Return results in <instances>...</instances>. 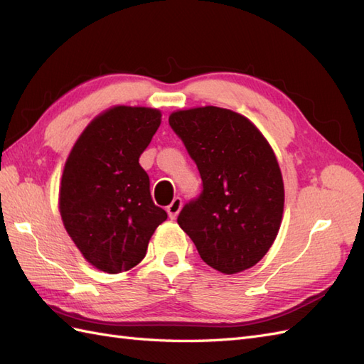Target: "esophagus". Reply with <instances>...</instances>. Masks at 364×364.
Wrapping results in <instances>:
<instances>
[{
	"instance_id": "34e87169",
	"label": "esophagus",
	"mask_w": 364,
	"mask_h": 364,
	"mask_svg": "<svg viewBox=\"0 0 364 364\" xmlns=\"http://www.w3.org/2000/svg\"><path fill=\"white\" fill-rule=\"evenodd\" d=\"M181 208H182V199L181 198H174L173 202L168 206H166V213H168L170 219L178 218Z\"/></svg>"
}]
</instances>
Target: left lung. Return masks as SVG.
I'll return each mask as SVG.
<instances>
[{
  "instance_id": "1",
  "label": "left lung",
  "mask_w": 364,
  "mask_h": 364,
  "mask_svg": "<svg viewBox=\"0 0 364 364\" xmlns=\"http://www.w3.org/2000/svg\"><path fill=\"white\" fill-rule=\"evenodd\" d=\"M168 122L203 186L179 213V227L211 268L235 274L254 267L276 240L283 215V179L271 145L250 119L220 107L174 112Z\"/></svg>"
}]
</instances>
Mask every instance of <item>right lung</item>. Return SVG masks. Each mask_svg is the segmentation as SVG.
Masks as SVG:
<instances>
[{
	"mask_svg": "<svg viewBox=\"0 0 364 364\" xmlns=\"http://www.w3.org/2000/svg\"><path fill=\"white\" fill-rule=\"evenodd\" d=\"M161 116L146 107H113L87 125L67 158L60 188L64 227L84 259L104 272L136 267L166 220L139 165Z\"/></svg>",
	"mask_w": 364,
	"mask_h": 364,
	"instance_id": "right-lung-1",
	"label": "right lung"
}]
</instances>
